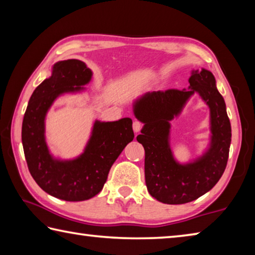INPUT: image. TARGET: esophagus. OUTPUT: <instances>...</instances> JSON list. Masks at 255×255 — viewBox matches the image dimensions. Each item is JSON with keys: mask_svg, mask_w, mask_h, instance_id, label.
I'll use <instances>...</instances> for the list:
<instances>
[{"mask_svg": "<svg viewBox=\"0 0 255 255\" xmlns=\"http://www.w3.org/2000/svg\"><path fill=\"white\" fill-rule=\"evenodd\" d=\"M141 128H143V124L139 123V122H133L132 124V129L135 132H139L141 130Z\"/></svg>", "mask_w": 255, "mask_h": 255, "instance_id": "34e87169", "label": "esophagus"}]
</instances>
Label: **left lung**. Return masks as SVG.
Listing matches in <instances>:
<instances>
[{"instance_id": "obj_1", "label": "left lung", "mask_w": 255, "mask_h": 255, "mask_svg": "<svg viewBox=\"0 0 255 255\" xmlns=\"http://www.w3.org/2000/svg\"><path fill=\"white\" fill-rule=\"evenodd\" d=\"M195 93L210 108V144L200 157L181 163L170 148V122ZM132 110L144 124L137 140L145 149V182L150 196L163 204L181 205L214 188L225 171L232 128L213 73L206 68L192 70L188 90L147 92L136 99Z\"/></svg>"}]
</instances>
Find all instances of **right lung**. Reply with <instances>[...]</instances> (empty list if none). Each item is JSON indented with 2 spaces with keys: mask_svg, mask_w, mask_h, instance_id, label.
<instances>
[{
  "mask_svg": "<svg viewBox=\"0 0 255 255\" xmlns=\"http://www.w3.org/2000/svg\"><path fill=\"white\" fill-rule=\"evenodd\" d=\"M93 73L79 59L54 64L51 75L37 86L22 122V145L30 174L50 196L66 201L94 197L105 185L112 164L133 139L132 120L93 124L83 153L71 159L55 157L46 141V116L56 99L85 91Z\"/></svg>",
  "mask_w": 255,
  "mask_h": 255,
  "instance_id": "right-lung-1",
  "label": "right lung"
}]
</instances>
